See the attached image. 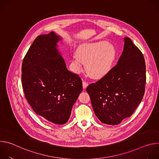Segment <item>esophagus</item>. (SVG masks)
<instances>
[{
  "label": "esophagus",
  "mask_w": 159,
  "mask_h": 159,
  "mask_svg": "<svg viewBox=\"0 0 159 159\" xmlns=\"http://www.w3.org/2000/svg\"><path fill=\"white\" fill-rule=\"evenodd\" d=\"M82 85H83V88L84 89H85L87 87V85H88V83L87 82H85V81H83L82 82Z\"/></svg>",
  "instance_id": "34e87169"
}]
</instances>
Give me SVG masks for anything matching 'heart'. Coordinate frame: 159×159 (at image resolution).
<instances>
[{"instance_id": "obj_1", "label": "heart", "mask_w": 159, "mask_h": 159, "mask_svg": "<svg viewBox=\"0 0 159 159\" xmlns=\"http://www.w3.org/2000/svg\"><path fill=\"white\" fill-rule=\"evenodd\" d=\"M116 56L115 47L109 43L83 44L74 55L75 71L80 72L85 63L89 75L93 79H100L111 69Z\"/></svg>"}]
</instances>
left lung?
Instances as JSON below:
<instances>
[{"mask_svg": "<svg viewBox=\"0 0 159 159\" xmlns=\"http://www.w3.org/2000/svg\"><path fill=\"white\" fill-rule=\"evenodd\" d=\"M117 65L86 89L94 111L103 123L116 125L132 115L141 102L145 88L143 55L128 37Z\"/></svg>", "mask_w": 159, "mask_h": 159, "instance_id": "1", "label": "left lung"}]
</instances>
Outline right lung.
<instances>
[{"instance_id":"obj_1","label":"right lung","mask_w":159,"mask_h":159,"mask_svg":"<svg viewBox=\"0 0 159 159\" xmlns=\"http://www.w3.org/2000/svg\"><path fill=\"white\" fill-rule=\"evenodd\" d=\"M60 39L54 32L38 36L24 58L21 75L25 98L34 112L57 125L68 121L82 91L81 79L66 69L58 52Z\"/></svg>"}]
</instances>
